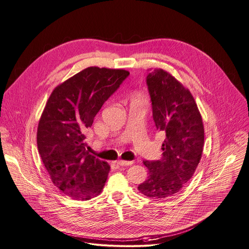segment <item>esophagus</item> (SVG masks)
I'll return each mask as SVG.
<instances>
[{"label":"esophagus","mask_w":249,"mask_h":249,"mask_svg":"<svg viewBox=\"0 0 249 249\" xmlns=\"http://www.w3.org/2000/svg\"><path fill=\"white\" fill-rule=\"evenodd\" d=\"M115 163L120 165V166H130V165H133V162H129V160H118Z\"/></svg>","instance_id":"esophagus-1"}]
</instances>
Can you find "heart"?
I'll list each match as a JSON object with an SVG mask.
<instances>
[{
  "label": "heart",
  "instance_id": "1",
  "mask_svg": "<svg viewBox=\"0 0 249 249\" xmlns=\"http://www.w3.org/2000/svg\"><path fill=\"white\" fill-rule=\"evenodd\" d=\"M134 100H135V101H141V102H144V98H143V96H142V95H140V94L136 95V96L134 97Z\"/></svg>",
  "mask_w": 249,
  "mask_h": 249
}]
</instances>
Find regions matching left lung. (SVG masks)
<instances>
[{
	"label": "left lung",
	"mask_w": 249,
	"mask_h": 249,
	"mask_svg": "<svg viewBox=\"0 0 249 249\" xmlns=\"http://www.w3.org/2000/svg\"><path fill=\"white\" fill-rule=\"evenodd\" d=\"M147 84L156 126L166 140L162 160H143L149 177L138 190L147 197L163 199L180 192L193 177L203 153L204 125L192 93L171 73L155 68Z\"/></svg>",
	"instance_id": "left-lung-1"
}]
</instances>
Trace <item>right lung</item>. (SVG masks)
<instances>
[{
	"label": "right lung",
	"mask_w": 249,
	"mask_h": 249,
	"mask_svg": "<svg viewBox=\"0 0 249 249\" xmlns=\"http://www.w3.org/2000/svg\"><path fill=\"white\" fill-rule=\"evenodd\" d=\"M124 69L91 66L57 85L41 114L37 145L54 186L75 200L101 193L110 166L86 150L85 131L128 76Z\"/></svg>",
	"instance_id": "right-lung-1"
}]
</instances>
